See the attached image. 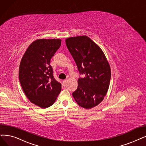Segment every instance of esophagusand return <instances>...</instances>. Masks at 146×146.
Masks as SVG:
<instances>
[{
	"instance_id": "34e87169",
	"label": "esophagus",
	"mask_w": 146,
	"mask_h": 146,
	"mask_svg": "<svg viewBox=\"0 0 146 146\" xmlns=\"http://www.w3.org/2000/svg\"><path fill=\"white\" fill-rule=\"evenodd\" d=\"M66 83H67V81H66V80L63 81V85H65V84H66Z\"/></svg>"
}]
</instances>
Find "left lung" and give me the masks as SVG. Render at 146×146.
Listing matches in <instances>:
<instances>
[{"instance_id":"left-lung-1","label":"left lung","mask_w":146,"mask_h":146,"mask_svg":"<svg viewBox=\"0 0 146 146\" xmlns=\"http://www.w3.org/2000/svg\"><path fill=\"white\" fill-rule=\"evenodd\" d=\"M67 48L80 75L78 87L72 96L78 106L90 109L101 103L106 95L111 78V69L103 51L86 36L66 39Z\"/></svg>"}]
</instances>
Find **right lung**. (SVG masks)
<instances>
[{
  "label": "right lung",
  "mask_w": 146,
  "mask_h": 146,
  "mask_svg": "<svg viewBox=\"0 0 146 146\" xmlns=\"http://www.w3.org/2000/svg\"><path fill=\"white\" fill-rule=\"evenodd\" d=\"M61 45L58 39H37L29 46L19 68V80L31 102L42 108L50 107L61 91L50 60Z\"/></svg>",
  "instance_id": "1"
}]
</instances>
